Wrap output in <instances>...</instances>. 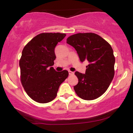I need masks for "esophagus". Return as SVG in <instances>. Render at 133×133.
Returning <instances> with one entry per match:
<instances>
[{
	"instance_id": "34e87169",
	"label": "esophagus",
	"mask_w": 133,
	"mask_h": 133,
	"mask_svg": "<svg viewBox=\"0 0 133 133\" xmlns=\"http://www.w3.org/2000/svg\"><path fill=\"white\" fill-rule=\"evenodd\" d=\"M68 72H69V75H72V74H74V72L71 71H69Z\"/></svg>"
}]
</instances>
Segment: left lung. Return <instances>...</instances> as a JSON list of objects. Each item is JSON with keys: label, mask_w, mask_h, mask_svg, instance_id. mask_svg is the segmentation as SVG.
<instances>
[{"label": "left lung", "mask_w": 133, "mask_h": 133, "mask_svg": "<svg viewBox=\"0 0 133 133\" xmlns=\"http://www.w3.org/2000/svg\"><path fill=\"white\" fill-rule=\"evenodd\" d=\"M66 43L73 46L80 61H88L85 74L76 71L79 80L74 87L81 99L91 101L107 90L114 76L115 57L110 43L92 32L77 33L67 38Z\"/></svg>", "instance_id": "8db88e82"}]
</instances>
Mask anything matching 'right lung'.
Segmentation results:
<instances>
[{
    "label": "right lung",
    "mask_w": 133,
    "mask_h": 133,
    "mask_svg": "<svg viewBox=\"0 0 133 133\" xmlns=\"http://www.w3.org/2000/svg\"><path fill=\"white\" fill-rule=\"evenodd\" d=\"M65 36V33L43 32L23 49L19 61L21 81L26 94L38 103L55 99L59 86L68 77V71L57 72L52 67L56 58L54 48Z\"/></svg>",
    "instance_id": "add662e5"
}]
</instances>
